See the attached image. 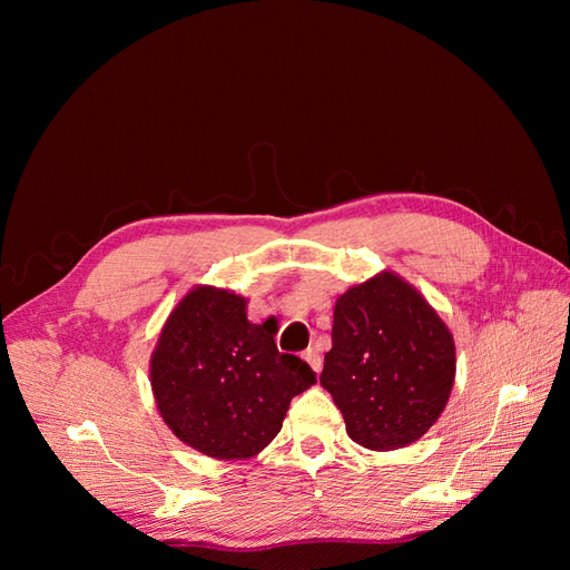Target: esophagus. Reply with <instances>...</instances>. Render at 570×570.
I'll return each instance as SVG.
<instances>
[{
	"label": "esophagus",
	"instance_id": "1",
	"mask_svg": "<svg viewBox=\"0 0 570 570\" xmlns=\"http://www.w3.org/2000/svg\"><path fill=\"white\" fill-rule=\"evenodd\" d=\"M304 358L308 361V366H312L316 373H321V368H323V356L318 354L316 347H308V350L304 352Z\"/></svg>",
	"mask_w": 570,
	"mask_h": 570
}]
</instances>
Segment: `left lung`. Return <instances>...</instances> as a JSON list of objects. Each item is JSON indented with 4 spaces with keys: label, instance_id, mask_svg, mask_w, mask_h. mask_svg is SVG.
<instances>
[{
    "label": "left lung",
    "instance_id": "1",
    "mask_svg": "<svg viewBox=\"0 0 570 570\" xmlns=\"http://www.w3.org/2000/svg\"><path fill=\"white\" fill-rule=\"evenodd\" d=\"M454 373L452 333L394 273L375 275L337 299L321 385L356 444L385 452L416 442L444 411Z\"/></svg>",
    "mask_w": 570,
    "mask_h": 570
}]
</instances>
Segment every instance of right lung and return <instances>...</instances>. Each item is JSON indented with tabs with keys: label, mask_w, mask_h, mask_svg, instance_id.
Segmentation results:
<instances>
[{
	"label": "right lung",
	"mask_w": 570,
	"mask_h": 570,
	"mask_svg": "<svg viewBox=\"0 0 570 570\" xmlns=\"http://www.w3.org/2000/svg\"><path fill=\"white\" fill-rule=\"evenodd\" d=\"M275 327L247 321V299L195 287L168 316L151 354V390L166 425L216 459H247L281 433L312 366L275 347Z\"/></svg>",
	"instance_id": "obj_1"
}]
</instances>
